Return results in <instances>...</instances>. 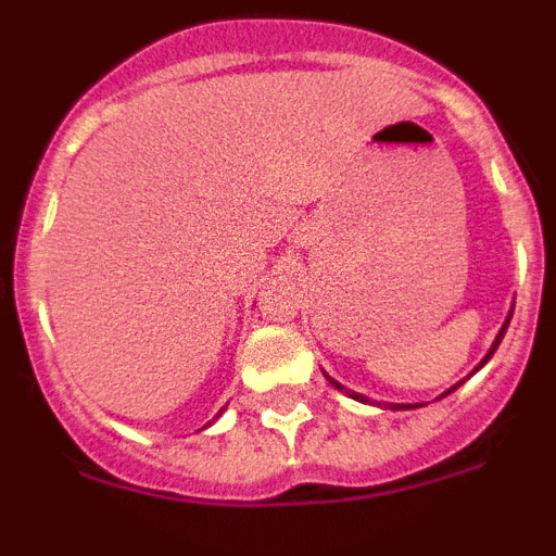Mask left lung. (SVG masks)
I'll return each instance as SVG.
<instances>
[{"instance_id": "8db88e82", "label": "left lung", "mask_w": 556, "mask_h": 556, "mask_svg": "<svg viewBox=\"0 0 556 556\" xmlns=\"http://www.w3.org/2000/svg\"><path fill=\"white\" fill-rule=\"evenodd\" d=\"M509 317H513V314H509ZM509 317H507V323H504V326H501V331H498V337H495L493 348H490V351H488V356L481 358V365H479V367H484V365H488V362H490V356H493V353H495V348H498V345H501V339H504V331H507V326H509ZM479 367H476V370H479ZM476 370H473V372H476ZM326 378H328V381H331V384H333V387H337V390H345V387L339 384V381H333V378H331V376H326ZM459 384H462V381H459ZM459 384H454V387H451V390H448V392H443V395H440V397L451 395V392H454V390H456V387H459ZM351 397H356V401H365V404H367V397H365V395H358V392H351ZM392 409H412V406H406V404H392Z\"/></svg>"}]
</instances>
